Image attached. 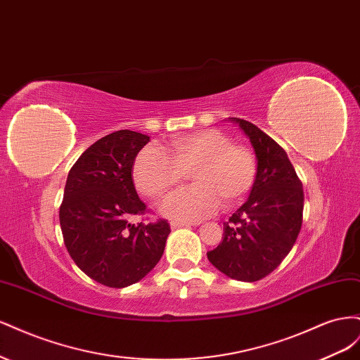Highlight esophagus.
<instances>
[{
  "label": "esophagus",
  "mask_w": 360,
  "mask_h": 360,
  "mask_svg": "<svg viewBox=\"0 0 360 360\" xmlns=\"http://www.w3.org/2000/svg\"><path fill=\"white\" fill-rule=\"evenodd\" d=\"M169 225H171L172 230H177V228H181V226H191L189 224H184V222H176V221H172Z\"/></svg>",
  "instance_id": "esophagus-1"
}]
</instances>
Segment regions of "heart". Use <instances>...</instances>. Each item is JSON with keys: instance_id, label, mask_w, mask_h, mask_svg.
Instances as JSON below:
<instances>
[{"instance_id": "heart-1", "label": "heart", "mask_w": 360, "mask_h": 360, "mask_svg": "<svg viewBox=\"0 0 360 360\" xmlns=\"http://www.w3.org/2000/svg\"><path fill=\"white\" fill-rule=\"evenodd\" d=\"M191 169L195 184L163 202L165 216L200 221L219 210L222 200L236 202L252 186L257 165L249 148L231 144L221 130L205 129L174 138L168 153L156 146L144 147L134 163V181L146 197L163 198Z\"/></svg>"}]
</instances>
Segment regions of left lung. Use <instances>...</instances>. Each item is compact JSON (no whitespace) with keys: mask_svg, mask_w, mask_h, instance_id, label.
<instances>
[{"mask_svg":"<svg viewBox=\"0 0 360 360\" xmlns=\"http://www.w3.org/2000/svg\"><path fill=\"white\" fill-rule=\"evenodd\" d=\"M230 122L254 147L257 176L249 198L224 224L222 242L207 258L228 278L255 282L271 274L296 243L303 188L284 148L246 120L233 117Z\"/></svg>","mask_w":360,"mask_h":360,"instance_id":"8db88e82","label":"left lung"}]
</instances>
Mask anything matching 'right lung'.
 Here are the masks:
<instances>
[{
  "mask_svg": "<svg viewBox=\"0 0 360 360\" xmlns=\"http://www.w3.org/2000/svg\"><path fill=\"white\" fill-rule=\"evenodd\" d=\"M150 141L117 130L86 148L69 171L60 225L72 259L102 285L124 288L143 279L165 250L167 221L130 224L144 213L134 184L135 158Z\"/></svg>",
  "mask_w": 360,
  "mask_h": 360,
  "instance_id": "add662e5",
  "label": "right lung"
}]
</instances>
